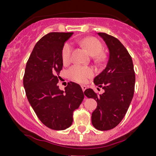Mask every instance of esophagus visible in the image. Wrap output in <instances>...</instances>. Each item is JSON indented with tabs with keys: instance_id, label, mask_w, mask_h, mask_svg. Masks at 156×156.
Segmentation results:
<instances>
[{
	"instance_id": "1",
	"label": "esophagus",
	"mask_w": 156,
	"mask_h": 156,
	"mask_svg": "<svg viewBox=\"0 0 156 156\" xmlns=\"http://www.w3.org/2000/svg\"><path fill=\"white\" fill-rule=\"evenodd\" d=\"M81 88H82V90H83V92H84V91L87 89V87H86L85 85H82L81 86Z\"/></svg>"
}]
</instances>
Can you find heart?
Segmentation results:
<instances>
[{
    "instance_id": "b5f03b06",
    "label": "heart",
    "mask_w": 156,
    "mask_h": 156,
    "mask_svg": "<svg viewBox=\"0 0 156 156\" xmlns=\"http://www.w3.org/2000/svg\"><path fill=\"white\" fill-rule=\"evenodd\" d=\"M78 44L85 48L92 56L97 59L103 60V56L101 53L103 51V44L95 37H87L78 40ZM73 48L69 42H66L62 49V58L64 64L70 62ZM68 76L71 79L80 83H83L93 75V69L91 67L80 65H73L68 69Z\"/></svg>"
}]
</instances>
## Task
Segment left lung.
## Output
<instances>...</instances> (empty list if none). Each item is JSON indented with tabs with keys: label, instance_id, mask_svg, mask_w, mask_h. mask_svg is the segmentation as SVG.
Segmentation results:
<instances>
[{
	"label": "left lung",
	"instance_id": "left-lung-1",
	"mask_svg": "<svg viewBox=\"0 0 156 156\" xmlns=\"http://www.w3.org/2000/svg\"><path fill=\"white\" fill-rule=\"evenodd\" d=\"M98 35L108 46L109 58L106 67L94 78V83L105 92L98 94L87 89L84 94L98 103L92 114L93 126L100 130H108L119 125L129 108L135 88V72L131 56L120 41L105 33Z\"/></svg>",
	"mask_w": 156,
	"mask_h": 156
}]
</instances>
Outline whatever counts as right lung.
Instances as JSON below:
<instances>
[{
    "label": "right lung",
    "instance_id": "obj_1",
    "mask_svg": "<svg viewBox=\"0 0 156 156\" xmlns=\"http://www.w3.org/2000/svg\"><path fill=\"white\" fill-rule=\"evenodd\" d=\"M73 34L51 32L42 37L30 55L23 77L28 102L39 120L53 130L72 125L73 112L84 98L79 84L69 82L64 92L57 86L63 67L62 47Z\"/></svg>",
    "mask_w": 156,
    "mask_h": 156
}]
</instances>
